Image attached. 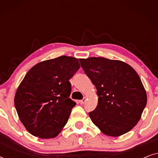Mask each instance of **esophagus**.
Returning <instances> with one entry per match:
<instances>
[{
  "mask_svg": "<svg viewBox=\"0 0 158 158\" xmlns=\"http://www.w3.org/2000/svg\"><path fill=\"white\" fill-rule=\"evenodd\" d=\"M86 100H87V98H86L85 97H84L83 99H82V100L80 101V103H81V104H84V103H85Z\"/></svg>",
  "mask_w": 158,
  "mask_h": 158,
  "instance_id": "obj_1",
  "label": "esophagus"
}]
</instances>
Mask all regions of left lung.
<instances>
[{"label": "left lung", "mask_w": 158, "mask_h": 158, "mask_svg": "<svg viewBox=\"0 0 158 158\" xmlns=\"http://www.w3.org/2000/svg\"><path fill=\"white\" fill-rule=\"evenodd\" d=\"M79 60L98 96L96 109L89 113L93 123L110 137H119L131 130L148 101L137 72L121 60L95 57Z\"/></svg>", "instance_id": "1"}]
</instances>
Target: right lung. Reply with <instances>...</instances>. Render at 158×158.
I'll return each instance as SVG.
<instances>
[{"instance_id": "right-lung-1", "label": "right lung", "mask_w": 158, "mask_h": 158, "mask_svg": "<svg viewBox=\"0 0 158 158\" xmlns=\"http://www.w3.org/2000/svg\"><path fill=\"white\" fill-rule=\"evenodd\" d=\"M80 67L77 58L61 56L39 62L28 71L17 88L14 105L31 135L51 139L62 130L76 105L69 98V80Z\"/></svg>"}]
</instances>
